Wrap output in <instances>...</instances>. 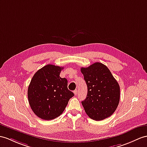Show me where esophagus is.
Instances as JSON below:
<instances>
[{
    "instance_id": "obj_1",
    "label": "esophagus",
    "mask_w": 147,
    "mask_h": 147,
    "mask_svg": "<svg viewBox=\"0 0 147 147\" xmlns=\"http://www.w3.org/2000/svg\"><path fill=\"white\" fill-rule=\"evenodd\" d=\"M77 90H75L74 91V94L76 95H77Z\"/></svg>"
}]
</instances>
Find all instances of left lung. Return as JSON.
<instances>
[{
	"mask_svg": "<svg viewBox=\"0 0 147 147\" xmlns=\"http://www.w3.org/2000/svg\"><path fill=\"white\" fill-rule=\"evenodd\" d=\"M87 85V95L82 102L90 119L100 121L115 112L120 101V86L104 64L96 62L88 67H82Z\"/></svg>",
	"mask_w": 147,
	"mask_h": 147,
	"instance_id": "8db88e82",
	"label": "left lung"
}]
</instances>
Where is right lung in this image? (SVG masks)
Returning a JSON list of instances; mask_svg holds the SVG:
<instances>
[{"label": "right lung", "instance_id": "add662e5", "mask_svg": "<svg viewBox=\"0 0 147 147\" xmlns=\"http://www.w3.org/2000/svg\"><path fill=\"white\" fill-rule=\"evenodd\" d=\"M63 69L47 65L34 74L28 85L30 106L35 115L43 120H50L60 116L74 96L67 88V80L60 77Z\"/></svg>", "mask_w": 147, "mask_h": 147}]
</instances>
